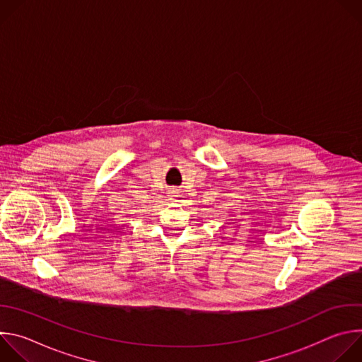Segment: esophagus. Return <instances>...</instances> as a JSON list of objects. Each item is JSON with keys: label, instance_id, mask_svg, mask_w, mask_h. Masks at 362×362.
Segmentation results:
<instances>
[{"label": "esophagus", "instance_id": "1", "mask_svg": "<svg viewBox=\"0 0 362 362\" xmlns=\"http://www.w3.org/2000/svg\"><path fill=\"white\" fill-rule=\"evenodd\" d=\"M176 194H177V192H175V190H172V192H170V197H172V199H173V197H176Z\"/></svg>", "mask_w": 362, "mask_h": 362}]
</instances>
